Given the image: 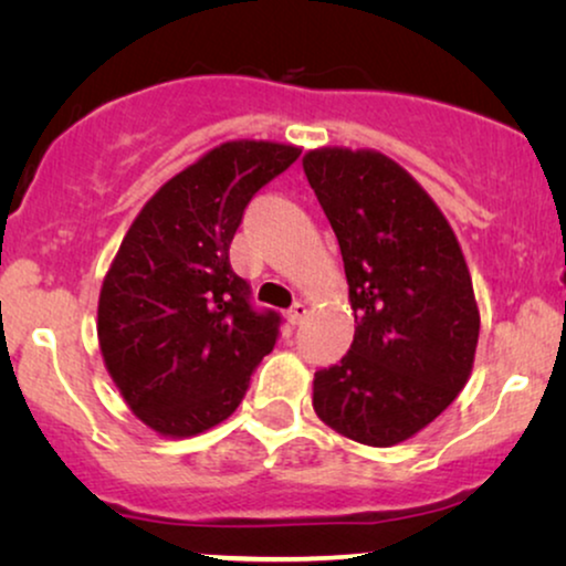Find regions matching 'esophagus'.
<instances>
[{
    "label": "esophagus",
    "mask_w": 566,
    "mask_h": 566,
    "mask_svg": "<svg viewBox=\"0 0 566 566\" xmlns=\"http://www.w3.org/2000/svg\"><path fill=\"white\" fill-rule=\"evenodd\" d=\"M306 314H308V306L304 304V301H296V304L291 306V312H289V322L291 324H301L306 319Z\"/></svg>",
    "instance_id": "esophagus-1"
}]
</instances>
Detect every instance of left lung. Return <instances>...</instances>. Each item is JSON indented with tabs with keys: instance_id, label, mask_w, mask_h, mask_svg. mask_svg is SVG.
<instances>
[{
	"instance_id": "8db88e82",
	"label": "left lung",
	"mask_w": 566,
	"mask_h": 566,
	"mask_svg": "<svg viewBox=\"0 0 566 566\" xmlns=\"http://www.w3.org/2000/svg\"><path fill=\"white\" fill-rule=\"evenodd\" d=\"M304 172L339 242L358 322L345 358L314 374V412L363 446H397L428 428L474 368L467 260L436 200L386 154L322 146Z\"/></svg>"
}]
</instances>
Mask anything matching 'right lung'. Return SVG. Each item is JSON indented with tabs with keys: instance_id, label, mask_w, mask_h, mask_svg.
I'll list each match as a JSON object with an SVG mask.
<instances>
[{
	"instance_id": "1",
	"label": "right lung",
	"mask_w": 566,
	"mask_h": 566,
	"mask_svg": "<svg viewBox=\"0 0 566 566\" xmlns=\"http://www.w3.org/2000/svg\"><path fill=\"white\" fill-rule=\"evenodd\" d=\"M277 142H227L167 180L105 273L97 339L146 428L192 438L227 420L273 350L281 316L254 312L229 247L254 192L298 159Z\"/></svg>"
}]
</instances>
